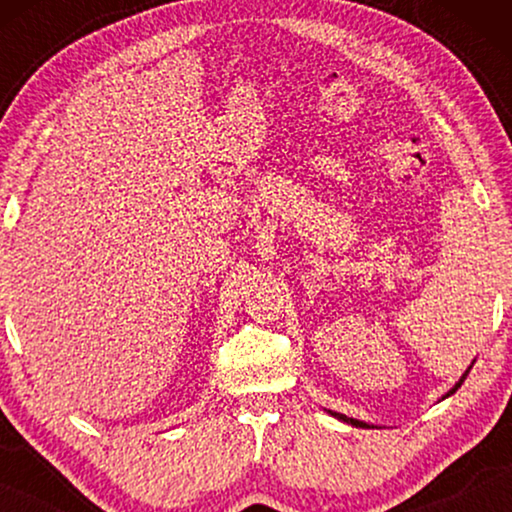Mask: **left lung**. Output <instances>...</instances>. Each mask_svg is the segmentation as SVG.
I'll list each match as a JSON object with an SVG mask.
<instances>
[{"label":"left lung","mask_w":512,"mask_h":512,"mask_svg":"<svg viewBox=\"0 0 512 512\" xmlns=\"http://www.w3.org/2000/svg\"><path fill=\"white\" fill-rule=\"evenodd\" d=\"M466 375H468V370H466V373H464V377H461V380H459L457 384H454V387H452L450 391H447V394H445V396H450V394H454V391H457V389L461 387V382H464V380H466ZM333 415H335V417H338V419H342V422L352 424V426H366V424H363V422H359V419H352V417H347V415H340V412H333Z\"/></svg>","instance_id":"left-lung-1"}]
</instances>
